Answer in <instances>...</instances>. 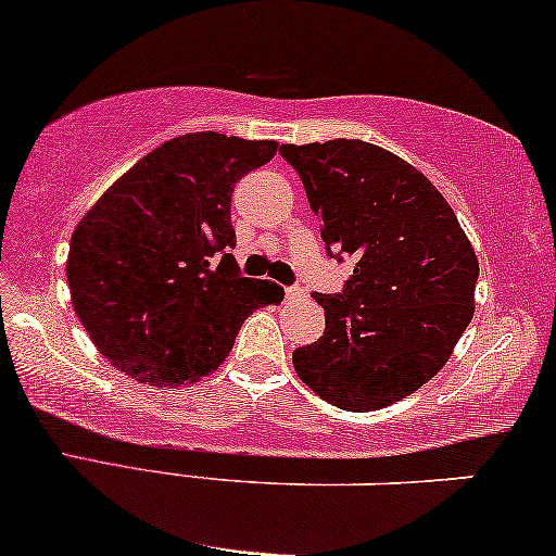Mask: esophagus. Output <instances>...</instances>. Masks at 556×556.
Masks as SVG:
<instances>
[{"label": "esophagus", "instance_id": "obj_1", "mask_svg": "<svg viewBox=\"0 0 556 556\" xmlns=\"http://www.w3.org/2000/svg\"><path fill=\"white\" fill-rule=\"evenodd\" d=\"M286 299L288 301H293V299H301V291H299V288H286Z\"/></svg>", "mask_w": 556, "mask_h": 556}]
</instances>
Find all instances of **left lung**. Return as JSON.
Segmentation results:
<instances>
[{
  "label": "left lung",
  "mask_w": 556,
  "mask_h": 556,
  "mask_svg": "<svg viewBox=\"0 0 556 556\" xmlns=\"http://www.w3.org/2000/svg\"><path fill=\"white\" fill-rule=\"evenodd\" d=\"M334 257L342 293H314L327 327L293 352L299 378L348 410L386 408L442 370L475 312L480 265L434 184L363 140L280 146Z\"/></svg>",
  "instance_id": "8db88e82"
}]
</instances>
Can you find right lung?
<instances>
[{
  "label": "right lung",
  "mask_w": 556,
  "mask_h": 556,
  "mask_svg": "<svg viewBox=\"0 0 556 556\" xmlns=\"http://www.w3.org/2000/svg\"><path fill=\"white\" fill-rule=\"evenodd\" d=\"M278 142L219 132L173 137L137 161L71 237L74 312L97 350L146 386H191L216 370L255 308L283 288L242 278L232 257L235 184Z\"/></svg>",
  "instance_id": "obj_1"
}]
</instances>
